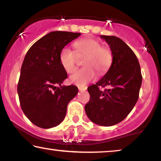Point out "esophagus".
Listing matches in <instances>:
<instances>
[{
  "label": "esophagus",
  "instance_id": "obj_1",
  "mask_svg": "<svg viewBox=\"0 0 161 161\" xmlns=\"http://www.w3.org/2000/svg\"><path fill=\"white\" fill-rule=\"evenodd\" d=\"M78 89H79V91H85L87 90V87H80V86H79L78 87Z\"/></svg>",
  "mask_w": 161,
  "mask_h": 161
}]
</instances>
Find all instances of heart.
Wrapping results in <instances>:
<instances>
[{
    "label": "heart",
    "mask_w": 161,
    "mask_h": 161,
    "mask_svg": "<svg viewBox=\"0 0 161 161\" xmlns=\"http://www.w3.org/2000/svg\"><path fill=\"white\" fill-rule=\"evenodd\" d=\"M75 51L67 47L62 49L59 61L68 74H72L76 69L78 58H83L81 68L70 77V82L79 86H84L95 78L96 72L104 74L109 69L113 61L110 49L102 46L98 40L93 38H85L74 42Z\"/></svg>",
    "instance_id": "1"
}]
</instances>
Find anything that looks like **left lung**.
Returning a JSON list of instances; mask_svg holds the SVG:
<instances>
[{
    "instance_id": "left-lung-1",
    "label": "left lung",
    "mask_w": 161,
    "mask_h": 161,
    "mask_svg": "<svg viewBox=\"0 0 161 161\" xmlns=\"http://www.w3.org/2000/svg\"><path fill=\"white\" fill-rule=\"evenodd\" d=\"M100 37L110 46L113 61L106 74L87 87L91 98L85 110L92 122L110 127L123 121L136 105L142 76L136 55L123 40L115 36ZM100 86L108 89L101 91Z\"/></svg>"
}]
</instances>
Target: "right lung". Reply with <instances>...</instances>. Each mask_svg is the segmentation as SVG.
<instances>
[{
	"label": "right lung",
	"mask_w": 161,
	"mask_h": 161,
	"mask_svg": "<svg viewBox=\"0 0 161 161\" xmlns=\"http://www.w3.org/2000/svg\"><path fill=\"white\" fill-rule=\"evenodd\" d=\"M80 35L51 31L34 42L25 56L18 93L23 112L37 127L48 129L59 125L65 119L68 103L78 93L74 85H62L68 74L59 61V53Z\"/></svg>",
	"instance_id": "right-lung-1"
}]
</instances>
